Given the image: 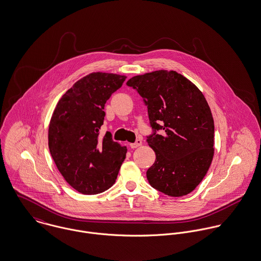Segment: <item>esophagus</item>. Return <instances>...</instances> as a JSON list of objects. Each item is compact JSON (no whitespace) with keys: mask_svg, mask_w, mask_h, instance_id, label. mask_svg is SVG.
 Here are the masks:
<instances>
[{"mask_svg":"<svg viewBox=\"0 0 261 261\" xmlns=\"http://www.w3.org/2000/svg\"><path fill=\"white\" fill-rule=\"evenodd\" d=\"M141 144H142V140H141V139H137L134 143H131V144H130V147H131V148H137V147L141 146Z\"/></svg>","mask_w":261,"mask_h":261,"instance_id":"esophagus-1","label":"esophagus"}]
</instances>
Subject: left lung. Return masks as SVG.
<instances>
[{"instance_id":"8db88e82","label":"left lung","mask_w":261,"mask_h":261,"mask_svg":"<svg viewBox=\"0 0 261 261\" xmlns=\"http://www.w3.org/2000/svg\"><path fill=\"white\" fill-rule=\"evenodd\" d=\"M126 84L142 97L152 128L147 142L156 159L146 172L148 182L168 196L187 195L202 181L214 154V121L205 97L175 71L135 76Z\"/></svg>"}]
</instances>
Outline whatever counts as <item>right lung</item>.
<instances>
[{
	"label": "right lung",
	"mask_w": 261,
	"mask_h": 261,
	"mask_svg": "<svg viewBox=\"0 0 261 261\" xmlns=\"http://www.w3.org/2000/svg\"><path fill=\"white\" fill-rule=\"evenodd\" d=\"M126 77L92 73L77 81L59 100L49 126V149L60 173L78 192L98 194L116 181L127 148L100 137L104 106Z\"/></svg>",
	"instance_id": "add662e5"
}]
</instances>
